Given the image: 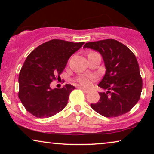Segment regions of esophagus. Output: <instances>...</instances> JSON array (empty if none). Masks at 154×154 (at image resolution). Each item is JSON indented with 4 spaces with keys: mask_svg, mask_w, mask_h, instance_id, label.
<instances>
[{
    "mask_svg": "<svg viewBox=\"0 0 154 154\" xmlns=\"http://www.w3.org/2000/svg\"><path fill=\"white\" fill-rule=\"evenodd\" d=\"M80 89H81L82 91H83L84 93H88V92H89L90 91L88 90H86V89H85V88H82V87H80Z\"/></svg>",
    "mask_w": 154,
    "mask_h": 154,
    "instance_id": "obj_1",
    "label": "esophagus"
}]
</instances>
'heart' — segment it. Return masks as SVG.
Masks as SVG:
<instances>
[{"label": "heart", "mask_w": 154, "mask_h": 154, "mask_svg": "<svg viewBox=\"0 0 154 154\" xmlns=\"http://www.w3.org/2000/svg\"><path fill=\"white\" fill-rule=\"evenodd\" d=\"M95 79L96 77L93 75H82L78 78L77 81L83 87L89 88L91 85L92 82Z\"/></svg>", "instance_id": "b5f03b06"}]
</instances>
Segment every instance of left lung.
I'll return each instance as SVG.
<instances>
[{
  "label": "left lung",
  "instance_id": "left-lung-1",
  "mask_svg": "<svg viewBox=\"0 0 154 154\" xmlns=\"http://www.w3.org/2000/svg\"><path fill=\"white\" fill-rule=\"evenodd\" d=\"M84 48L100 52L106 73L98 86L106 92L90 106L103 116L113 118L130 111L138 102L142 90V79L136 57L127 46L113 39L90 42Z\"/></svg>",
  "mask_w": 154,
  "mask_h": 154
}]
</instances>
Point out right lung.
<instances>
[{
  "label": "right lung",
  "instance_id": "1",
  "mask_svg": "<svg viewBox=\"0 0 154 154\" xmlns=\"http://www.w3.org/2000/svg\"><path fill=\"white\" fill-rule=\"evenodd\" d=\"M85 43L54 39L33 50L19 75L18 96L26 111L37 118L51 117L66 106L74 86L50 88V83L64 71L69 59Z\"/></svg>",
  "mask_w": 154,
  "mask_h": 154
}]
</instances>
